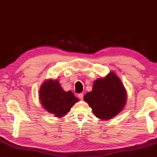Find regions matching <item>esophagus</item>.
<instances>
[{
    "mask_svg": "<svg viewBox=\"0 0 157 157\" xmlns=\"http://www.w3.org/2000/svg\"><path fill=\"white\" fill-rule=\"evenodd\" d=\"M78 97H79V99H81V100H82L83 98V94H78Z\"/></svg>",
    "mask_w": 157,
    "mask_h": 157,
    "instance_id": "esophagus-1",
    "label": "esophagus"
}]
</instances>
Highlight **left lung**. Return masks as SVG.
I'll list each match as a JSON object with an SVG mask.
<instances>
[{
	"label": "left lung",
	"instance_id": "8db88e82",
	"mask_svg": "<svg viewBox=\"0 0 157 157\" xmlns=\"http://www.w3.org/2000/svg\"><path fill=\"white\" fill-rule=\"evenodd\" d=\"M126 96V90L120 79L111 72L105 78L96 80L92 91L87 93L83 99L97 118L108 120L121 112L125 105Z\"/></svg>",
	"mask_w": 157,
	"mask_h": 157
}]
</instances>
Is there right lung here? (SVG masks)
<instances>
[{"instance_id":"obj_1","label":"right lung","mask_w":157,"mask_h":157,"mask_svg":"<svg viewBox=\"0 0 157 157\" xmlns=\"http://www.w3.org/2000/svg\"><path fill=\"white\" fill-rule=\"evenodd\" d=\"M39 98L45 110L59 118L66 114L79 100L71 91H63L59 81L52 79L43 83L40 88Z\"/></svg>"}]
</instances>
